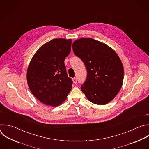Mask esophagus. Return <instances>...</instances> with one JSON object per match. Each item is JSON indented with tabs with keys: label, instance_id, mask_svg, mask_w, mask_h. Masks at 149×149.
<instances>
[{
	"label": "esophagus",
	"instance_id": "esophagus-1",
	"mask_svg": "<svg viewBox=\"0 0 149 149\" xmlns=\"http://www.w3.org/2000/svg\"><path fill=\"white\" fill-rule=\"evenodd\" d=\"M72 81H73V82H74V83L75 84H77V79L76 78H72Z\"/></svg>",
	"mask_w": 149,
	"mask_h": 149
}]
</instances>
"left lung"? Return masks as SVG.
Listing matches in <instances>:
<instances>
[{"label":"left lung","mask_w":149,"mask_h":149,"mask_svg":"<svg viewBox=\"0 0 149 149\" xmlns=\"http://www.w3.org/2000/svg\"><path fill=\"white\" fill-rule=\"evenodd\" d=\"M72 49L87 71L82 91L95 104L109 103L118 93L123 81V67L118 54L108 45L91 38L75 41Z\"/></svg>","instance_id":"1"}]
</instances>
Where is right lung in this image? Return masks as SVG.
I'll return each mask as SVG.
<instances>
[{
	"instance_id": "1",
	"label": "right lung",
	"mask_w": 149,
	"mask_h": 149,
	"mask_svg": "<svg viewBox=\"0 0 149 149\" xmlns=\"http://www.w3.org/2000/svg\"><path fill=\"white\" fill-rule=\"evenodd\" d=\"M71 39L55 38L40 47L27 72L28 86L42 103L57 107L65 101L72 81L67 75L65 58L70 54Z\"/></svg>"
}]
</instances>
